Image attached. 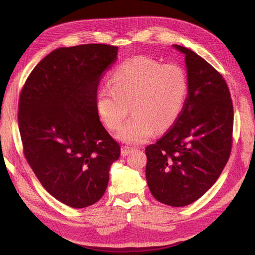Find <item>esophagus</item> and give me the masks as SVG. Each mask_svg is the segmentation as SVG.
Wrapping results in <instances>:
<instances>
[{
	"mask_svg": "<svg viewBox=\"0 0 255 255\" xmlns=\"http://www.w3.org/2000/svg\"><path fill=\"white\" fill-rule=\"evenodd\" d=\"M132 148H129V146H127V145H123L121 146V155L122 156H127L128 155V154L132 152Z\"/></svg>",
	"mask_w": 255,
	"mask_h": 255,
	"instance_id": "obj_1",
	"label": "esophagus"
}]
</instances>
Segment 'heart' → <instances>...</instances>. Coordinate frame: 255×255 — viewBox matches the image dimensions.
Here are the masks:
<instances>
[{
  "label": "heart",
  "instance_id": "obj_1",
  "mask_svg": "<svg viewBox=\"0 0 255 255\" xmlns=\"http://www.w3.org/2000/svg\"><path fill=\"white\" fill-rule=\"evenodd\" d=\"M111 85L98 91L96 107L100 119L118 128L129 111L133 116L117 133L127 143H142L170 128L184 109L188 92L187 76L176 65H161L148 56L129 58L112 73Z\"/></svg>",
  "mask_w": 255,
  "mask_h": 255
}]
</instances>
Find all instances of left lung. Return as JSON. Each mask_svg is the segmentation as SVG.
<instances>
[{
  "label": "left lung",
  "instance_id": "obj_1",
  "mask_svg": "<svg viewBox=\"0 0 255 255\" xmlns=\"http://www.w3.org/2000/svg\"><path fill=\"white\" fill-rule=\"evenodd\" d=\"M185 55L188 96L172 128L145 148L152 196L174 207L195 202L217 181L232 146L233 104L222 75L194 51Z\"/></svg>",
  "mask_w": 255,
  "mask_h": 255
}]
</instances>
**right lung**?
<instances>
[{"instance_id":"obj_1","label":"right lung","mask_w":255,"mask_h":255,"mask_svg":"<svg viewBox=\"0 0 255 255\" xmlns=\"http://www.w3.org/2000/svg\"><path fill=\"white\" fill-rule=\"evenodd\" d=\"M117 54L98 43L58 48L34 68L20 95L24 155L49 194L73 208L103 197L120 156L96 107L100 79Z\"/></svg>"}]
</instances>
